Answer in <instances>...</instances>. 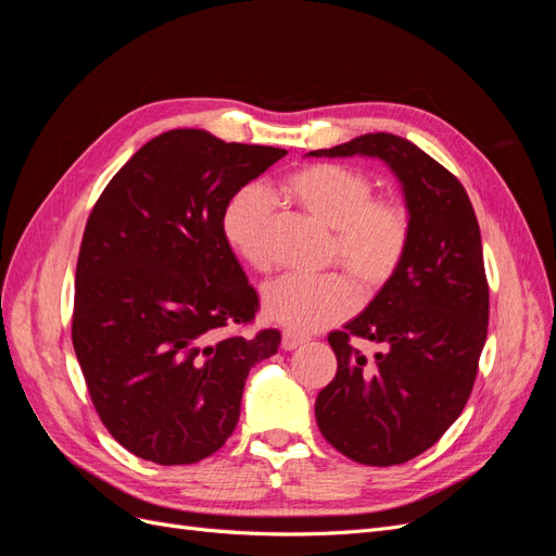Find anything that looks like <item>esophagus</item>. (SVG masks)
I'll return each mask as SVG.
<instances>
[{
  "mask_svg": "<svg viewBox=\"0 0 556 556\" xmlns=\"http://www.w3.org/2000/svg\"><path fill=\"white\" fill-rule=\"evenodd\" d=\"M308 341V336L296 333V331H282V348L285 350H296L299 345H304Z\"/></svg>",
  "mask_w": 556,
  "mask_h": 556,
  "instance_id": "obj_1",
  "label": "esophagus"
}]
</instances>
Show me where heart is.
<instances>
[{
    "label": "heart",
    "mask_w": 556,
    "mask_h": 556,
    "mask_svg": "<svg viewBox=\"0 0 556 556\" xmlns=\"http://www.w3.org/2000/svg\"><path fill=\"white\" fill-rule=\"evenodd\" d=\"M285 190L315 220L333 229L329 260L341 262L364 292H378L394 278L410 243V215L396 199H376L374 182L341 164H311L294 172ZM271 199L262 188H243L223 211V237L233 255L255 271H268ZM264 313L294 331H315L348 317L357 306L350 276H285L268 282Z\"/></svg>",
    "instance_id": "obj_1"
}]
</instances>
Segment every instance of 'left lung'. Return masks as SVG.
<instances>
[{"label":"left lung","mask_w":556,"mask_h":556,"mask_svg":"<svg viewBox=\"0 0 556 556\" xmlns=\"http://www.w3.org/2000/svg\"><path fill=\"white\" fill-rule=\"evenodd\" d=\"M308 155L378 157L406 197V257L362 315L329 333L339 368L317 394L315 419L352 462H410L462 415L476 382L490 323L478 217L464 185L394 134H364ZM352 334L376 342L377 355L352 349Z\"/></svg>","instance_id":"8db88e82"}]
</instances>
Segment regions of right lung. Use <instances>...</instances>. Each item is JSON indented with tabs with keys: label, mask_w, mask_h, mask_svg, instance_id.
Masks as SVG:
<instances>
[{
	"label": "right lung",
	"mask_w": 556,
	"mask_h": 556,
	"mask_svg": "<svg viewBox=\"0 0 556 556\" xmlns=\"http://www.w3.org/2000/svg\"><path fill=\"white\" fill-rule=\"evenodd\" d=\"M288 155L172 129L117 172L88 217L76 264L72 341L92 406L141 459L211 457L237 429L250 368L280 331H233L260 299L223 237L243 185Z\"/></svg>",
	"instance_id": "1"
}]
</instances>
